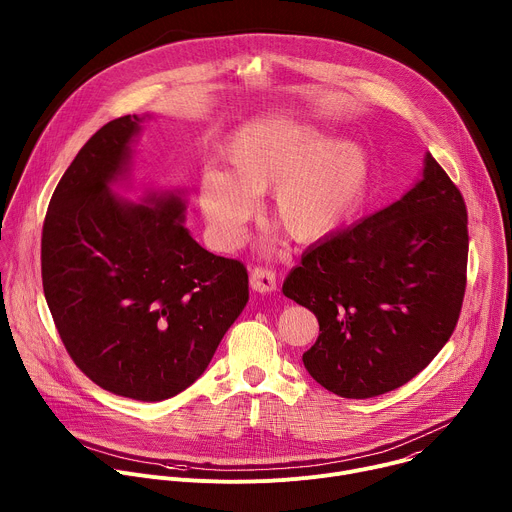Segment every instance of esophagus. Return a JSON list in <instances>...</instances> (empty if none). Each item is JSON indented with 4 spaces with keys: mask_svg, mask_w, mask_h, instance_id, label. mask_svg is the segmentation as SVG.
<instances>
[{
    "mask_svg": "<svg viewBox=\"0 0 512 512\" xmlns=\"http://www.w3.org/2000/svg\"><path fill=\"white\" fill-rule=\"evenodd\" d=\"M251 287L255 291H259V294H269V291H273L277 287V279H275V271L267 269V267H255L251 271Z\"/></svg>",
    "mask_w": 512,
    "mask_h": 512,
    "instance_id": "esophagus-1",
    "label": "esophagus"
}]
</instances>
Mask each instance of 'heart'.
<instances>
[{
	"label": "heart",
	"instance_id": "heart-1",
	"mask_svg": "<svg viewBox=\"0 0 512 512\" xmlns=\"http://www.w3.org/2000/svg\"><path fill=\"white\" fill-rule=\"evenodd\" d=\"M229 172L208 168L198 202L212 239L233 249L255 214V196L271 190V221L296 243L334 233L362 198L369 158L352 141H328L322 129L294 117H263L225 143Z\"/></svg>",
	"mask_w": 512,
	"mask_h": 512
}]
</instances>
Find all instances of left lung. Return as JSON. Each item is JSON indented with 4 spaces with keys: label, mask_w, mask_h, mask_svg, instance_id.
<instances>
[{
    "label": "left lung",
    "mask_w": 512,
    "mask_h": 512,
    "mask_svg": "<svg viewBox=\"0 0 512 512\" xmlns=\"http://www.w3.org/2000/svg\"><path fill=\"white\" fill-rule=\"evenodd\" d=\"M466 265V202L427 154L401 200L320 241L285 277L283 294L320 324L306 371L346 399L405 385L450 340Z\"/></svg>",
    "instance_id": "1"
}]
</instances>
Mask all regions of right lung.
<instances>
[{
  "label": "right lung",
  "instance_id": "1",
  "mask_svg": "<svg viewBox=\"0 0 512 512\" xmlns=\"http://www.w3.org/2000/svg\"><path fill=\"white\" fill-rule=\"evenodd\" d=\"M143 117L103 125L60 178L42 227V285L60 340L101 389L164 401L208 367L249 302L241 261L202 249L180 194L117 198Z\"/></svg>",
  "mask_w": 512,
  "mask_h": 512
}]
</instances>
